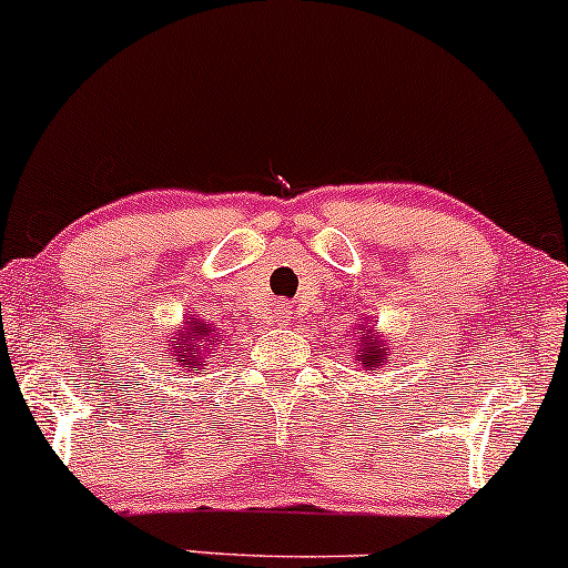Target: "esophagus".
<instances>
[{"label":"esophagus","instance_id":"esophagus-1","mask_svg":"<svg viewBox=\"0 0 568 568\" xmlns=\"http://www.w3.org/2000/svg\"><path fill=\"white\" fill-rule=\"evenodd\" d=\"M290 308H286V305H282V308L276 311V322H290Z\"/></svg>","mask_w":568,"mask_h":568}]
</instances>
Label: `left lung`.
<instances>
[{"label":"left lung","mask_w":568,"mask_h":568,"mask_svg":"<svg viewBox=\"0 0 568 568\" xmlns=\"http://www.w3.org/2000/svg\"><path fill=\"white\" fill-rule=\"evenodd\" d=\"M356 329H362V333H354L356 343H359V348H356V365L362 369H378L384 365H392V346L384 343V335H378L373 322L365 318Z\"/></svg>","instance_id":"obj_1"}]
</instances>
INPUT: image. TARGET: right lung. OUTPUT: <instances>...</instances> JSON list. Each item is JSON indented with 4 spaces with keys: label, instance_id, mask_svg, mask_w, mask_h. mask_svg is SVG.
<instances>
[{
    "label": "right lung",
    "instance_id": "obj_1",
    "mask_svg": "<svg viewBox=\"0 0 568 568\" xmlns=\"http://www.w3.org/2000/svg\"><path fill=\"white\" fill-rule=\"evenodd\" d=\"M216 341H220V333L212 324H206L190 311L176 327V333H171L169 341H165V346H169V359L174 362L176 369H182V373H206Z\"/></svg>",
    "mask_w": 568,
    "mask_h": 568
}]
</instances>
